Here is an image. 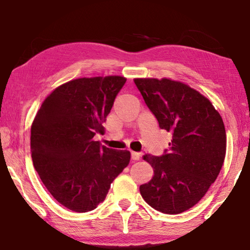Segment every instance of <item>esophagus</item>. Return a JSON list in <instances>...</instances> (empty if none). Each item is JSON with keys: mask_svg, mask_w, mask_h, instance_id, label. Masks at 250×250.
I'll return each mask as SVG.
<instances>
[{"mask_svg": "<svg viewBox=\"0 0 250 250\" xmlns=\"http://www.w3.org/2000/svg\"><path fill=\"white\" fill-rule=\"evenodd\" d=\"M131 159H132L133 161H139V160H140V153L132 151V152H131Z\"/></svg>", "mask_w": 250, "mask_h": 250, "instance_id": "esophagus-1", "label": "esophagus"}]
</instances>
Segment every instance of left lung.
<instances>
[{
	"label": "left lung",
	"instance_id": "1",
	"mask_svg": "<svg viewBox=\"0 0 250 250\" xmlns=\"http://www.w3.org/2000/svg\"><path fill=\"white\" fill-rule=\"evenodd\" d=\"M161 129L172 134L168 152L143 155L154 174L140 186L147 204L180 214L197 204L217 179L226 154L221 115L201 92L170 78H134Z\"/></svg>",
	"mask_w": 250,
	"mask_h": 250
}]
</instances>
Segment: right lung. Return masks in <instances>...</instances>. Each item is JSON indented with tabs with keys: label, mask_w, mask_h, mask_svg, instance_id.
Returning <instances> with one entry per match:
<instances>
[{
	"label": "right lung",
	"mask_w": 250,
	"mask_h": 250,
	"mask_svg": "<svg viewBox=\"0 0 250 250\" xmlns=\"http://www.w3.org/2000/svg\"><path fill=\"white\" fill-rule=\"evenodd\" d=\"M126 78L83 77L46 97L31 126L33 164L53 197L70 210L95 209L130 162L126 150L94 140Z\"/></svg>",
	"instance_id": "obj_1"
}]
</instances>
